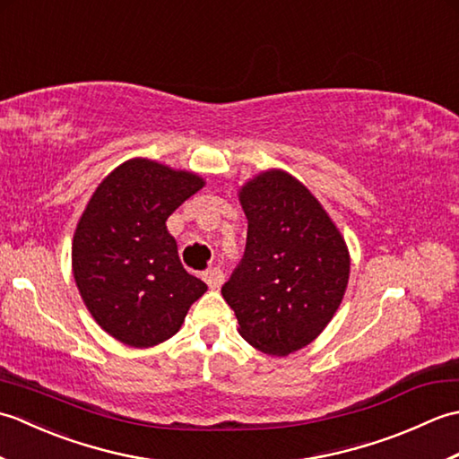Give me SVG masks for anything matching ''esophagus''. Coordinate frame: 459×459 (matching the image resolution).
Here are the masks:
<instances>
[{"label":"esophagus","instance_id":"1","mask_svg":"<svg viewBox=\"0 0 459 459\" xmlns=\"http://www.w3.org/2000/svg\"><path fill=\"white\" fill-rule=\"evenodd\" d=\"M203 280L207 281V286L211 290H219L224 281V274L219 268H209L207 272H203Z\"/></svg>","mask_w":459,"mask_h":459}]
</instances>
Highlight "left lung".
<instances>
[{"mask_svg":"<svg viewBox=\"0 0 459 459\" xmlns=\"http://www.w3.org/2000/svg\"><path fill=\"white\" fill-rule=\"evenodd\" d=\"M247 248L222 286L240 335L270 355L311 343L333 317L349 280V252L304 185L266 171L240 191Z\"/></svg>","mask_w":459,"mask_h":459,"instance_id":"obj_1","label":"left lung"}]
</instances>
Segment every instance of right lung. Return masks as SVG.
<instances>
[{
    "label": "right lung",
    "instance_id": "right-lung-1",
    "mask_svg": "<svg viewBox=\"0 0 459 459\" xmlns=\"http://www.w3.org/2000/svg\"><path fill=\"white\" fill-rule=\"evenodd\" d=\"M203 179L150 160L116 168L94 191L73 240V270L86 307L130 347L179 331L207 284L185 272L165 221Z\"/></svg>",
    "mask_w": 459,
    "mask_h": 459
}]
</instances>
